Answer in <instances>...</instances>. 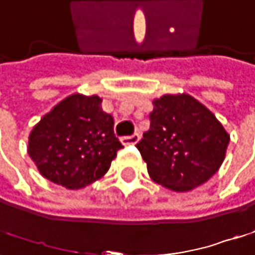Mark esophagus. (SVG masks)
<instances>
[{"mask_svg": "<svg viewBox=\"0 0 255 255\" xmlns=\"http://www.w3.org/2000/svg\"><path fill=\"white\" fill-rule=\"evenodd\" d=\"M138 139H139V133H138V132H135V133H132V135H129V136H123V138H122V144H123V145L136 144V142H138Z\"/></svg>", "mask_w": 255, "mask_h": 255, "instance_id": "esophagus-1", "label": "esophagus"}]
</instances>
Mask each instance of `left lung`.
Here are the masks:
<instances>
[{
    "mask_svg": "<svg viewBox=\"0 0 255 255\" xmlns=\"http://www.w3.org/2000/svg\"><path fill=\"white\" fill-rule=\"evenodd\" d=\"M230 135L186 93L153 101L150 126L136 144L153 182L176 192L206 183L226 159Z\"/></svg>",
    "mask_w": 255,
    "mask_h": 255,
    "instance_id": "left-lung-1",
    "label": "left lung"
}]
</instances>
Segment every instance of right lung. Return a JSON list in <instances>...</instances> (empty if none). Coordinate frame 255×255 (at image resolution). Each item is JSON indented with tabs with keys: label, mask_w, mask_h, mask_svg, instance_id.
<instances>
[{
	"label": "right lung",
	"mask_w": 255,
	"mask_h": 255,
	"mask_svg": "<svg viewBox=\"0 0 255 255\" xmlns=\"http://www.w3.org/2000/svg\"><path fill=\"white\" fill-rule=\"evenodd\" d=\"M114 119L96 94H70L33 128L28 154L39 173L67 189H81L107 174L122 148Z\"/></svg>",
	"instance_id": "obj_1"
}]
</instances>
